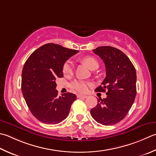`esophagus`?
Here are the masks:
<instances>
[{"mask_svg":"<svg viewBox=\"0 0 156 156\" xmlns=\"http://www.w3.org/2000/svg\"><path fill=\"white\" fill-rule=\"evenodd\" d=\"M78 98H87V95H83V94H77Z\"/></svg>","mask_w":156,"mask_h":156,"instance_id":"34e87169","label":"esophagus"}]
</instances>
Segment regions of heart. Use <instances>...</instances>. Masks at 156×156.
<instances>
[{"instance_id":"heart-1","label":"heart","mask_w":156,"mask_h":156,"mask_svg":"<svg viewBox=\"0 0 156 156\" xmlns=\"http://www.w3.org/2000/svg\"><path fill=\"white\" fill-rule=\"evenodd\" d=\"M82 61L90 69H94L99 67V63L95 58L91 56H87L82 58ZM63 73L65 76H70L73 73V63L72 61L68 60L63 65ZM90 87V84L88 82L84 80H75L70 84V87L73 90L78 93H86Z\"/></svg>"}]
</instances>
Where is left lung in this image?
<instances>
[{"label": "left lung", "mask_w": 156, "mask_h": 156, "mask_svg": "<svg viewBox=\"0 0 156 156\" xmlns=\"http://www.w3.org/2000/svg\"><path fill=\"white\" fill-rule=\"evenodd\" d=\"M103 61L106 76L96 92H105L107 97L97 100L90 114L105 126L117 124L128 114L136 94V69L129 58L116 48L105 46L93 50Z\"/></svg>", "instance_id": "obj_1"}]
</instances>
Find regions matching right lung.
<instances>
[{
	"instance_id": "right-lung-1",
	"label": "right lung",
	"mask_w": 156,
	"mask_h": 156,
	"mask_svg": "<svg viewBox=\"0 0 156 156\" xmlns=\"http://www.w3.org/2000/svg\"><path fill=\"white\" fill-rule=\"evenodd\" d=\"M78 51L59 44L42 45L30 55L21 74V91L32 115L42 123L56 124L68 117L76 94L58 97L55 80L63 77V65Z\"/></svg>"
}]
</instances>
